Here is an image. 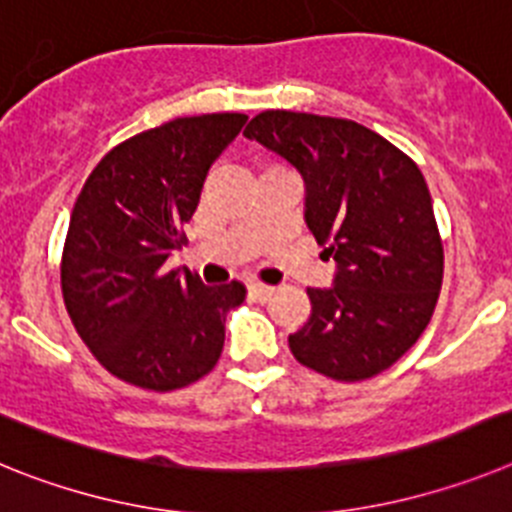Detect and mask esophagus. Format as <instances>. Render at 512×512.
Here are the masks:
<instances>
[{"label": "esophagus", "mask_w": 512, "mask_h": 512, "mask_svg": "<svg viewBox=\"0 0 512 512\" xmlns=\"http://www.w3.org/2000/svg\"><path fill=\"white\" fill-rule=\"evenodd\" d=\"M275 293L273 286H265V283H250V296L257 301H268Z\"/></svg>", "instance_id": "1"}]
</instances>
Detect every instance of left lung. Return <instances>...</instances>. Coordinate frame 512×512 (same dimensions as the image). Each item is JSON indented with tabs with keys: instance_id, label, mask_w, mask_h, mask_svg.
Here are the masks:
<instances>
[{
	"instance_id": "1",
	"label": "left lung",
	"mask_w": 512,
	"mask_h": 512,
	"mask_svg": "<svg viewBox=\"0 0 512 512\" xmlns=\"http://www.w3.org/2000/svg\"><path fill=\"white\" fill-rule=\"evenodd\" d=\"M244 136L304 177V221L335 260L330 288H306L311 317L293 358L335 381L397 363L425 332L443 283V244L425 177L404 151L345 118L265 110Z\"/></svg>"
}]
</instances>
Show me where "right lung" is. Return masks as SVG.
I'll use <instances>...</instances> for the list:
<instances>
[{
	"instance_id": "1",
	"label": "right lung",
	"mask_w": 512,
	"mask_h": 512,
	"mask_svg": "<svg viewBox=\"0 0 512 512\" xmlns=\"http://www.w3.org/2000/svg\"><path fill=\"white\" fill-rule=\"evenodd\" d=\"M247 123L242 113L175 118L110 149L84 182L61 260V291L84 345L113 376L172 391L206 376L239 281L206 286L167 270L203 182Z\"/></svg>"
}]
</instances>
